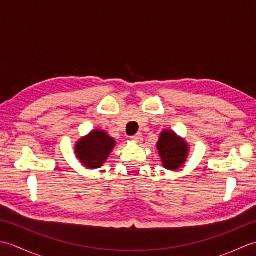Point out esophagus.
<instances>
[{"label": "esophagus", "instance_id": "esophagus-1", "mask_svg": "<svg viewBox=\"0 0 256 256\" xmlns=\"http://www.w3.org/2000/svg\"><path fill=\"white\" fill-rule=\"evenodd\" d=\"M131 140H134V142H138V143H140V142H142V140H143V135L140 134V133H138V134H136V135H134V136H132V138H131Z\"/></svg>", "mask_w": 256, "mask_h": 256}]
</instances>
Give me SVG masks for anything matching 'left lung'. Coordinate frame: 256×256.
<instances>
[{"instance_id": "obj_1", "label": "left lung", "mask_w": 256, "mask_h": 256, "mask_svg": "<svg viewBox=\"0 0 256 256\" xmlns=\"http://www.w3.org/2000/svg\"><path fill=\"white\" fill-rule=\"evenodd\" d=\"M157 150L162 158V165L170 170L180 168L186 162L189 152V145L184 138L177 136V134L170 130L160 133Z\"/></svg>"}]
</instances>
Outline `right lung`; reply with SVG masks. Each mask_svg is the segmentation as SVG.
I'll use <instances>...</instances> for the list:
<instances>
[{
  "mask_svg": "<svg viewBox=\"0 0 256 256\" xmlns=\"http://www.w3.org/2000/svg\"><path fill=\"white\" fill-rule=\"evenodd\" d=\"M114 146L116 140L108 136L106 131L94 130L78 140L74 146V153L84 166L96 170L104 164Z\"/></svg>",
  "mask_w": 256,
  "mask_h": 256,
  "instance_id": "obj_1",
  "label": "right lung"
}]
</instances>
